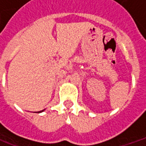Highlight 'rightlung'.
Instances as JSON below:
<instances>
[{
	"instance_id": "add662e5",
	"label": "right lung",
	"mask_w": 146,
	"mask_h": 146,
	"mask_svg": "<svg viewBox=\"0 0 146 146\" xmlns=\"http://www.w3.org/2000/svg\"><path fill=\"white\" fill-rule=\"evenodd\" d=\"M44 110H41V111H40V112H38V113H41V112H43Z\"/></svg>"
}]
</instances>
